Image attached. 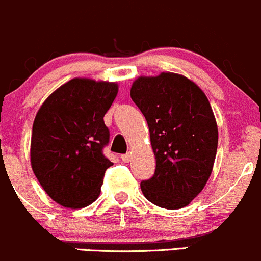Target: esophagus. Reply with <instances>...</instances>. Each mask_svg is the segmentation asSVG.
I'll list each match as a JSON object with an SVG mask.
<instances>
[{"label": "esophagus", "instance_id": "1", "mask_svg": "<svg viewBox=\"0 0 261 261\" xmlns=\"http://www.w3.org/2000/svg\"><path fill=\"white\" fill-rule=\"evenodd\" d=\"M120 158H122V161L124 163H129L132 161V154H130V153H127V154H123Z\"/></svg>", "mask_w": 261, "mask_h": 261}]
</instances>
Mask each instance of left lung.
<instances>
[{
  "label": "left lung",
  "mask_w": 261,
  "mask_h": 261,
  "mask_svg": "<svg viewBox=\"0 0 261 261\" xmlns=\"http://www.w3.org/2000/svg\"><path fill=\"white\" fill-rule=\"evenodd\" d=\"M130 98L149 128L155 171L142 181L146 198L160 207L187 206L205 187L216 157V119L207 96L174 72L134 80Z\"/></svg>",
  "instance_id": "1"
}]
</instances>
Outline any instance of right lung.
Wrapping results in <instances>:
<instances>
[{
	"label": "right lung",
	"mask_w": 261,
	"mask_h": 261,
	"mask_svg": "<svg viewBox=\"0 0 261 261\" xmlns=\"http://www.w3.org/2000/svg\"><path fill=\"white\" fill-rule=\"evenodd\" d=\"M117 94V83L75 77L49 95L35 117L32 171L64 207H85L99 197L104 173L113 165L103 154L109 142L104 115Z\"/></svg>",
	"instance_id": "1"
}]
</instances>
